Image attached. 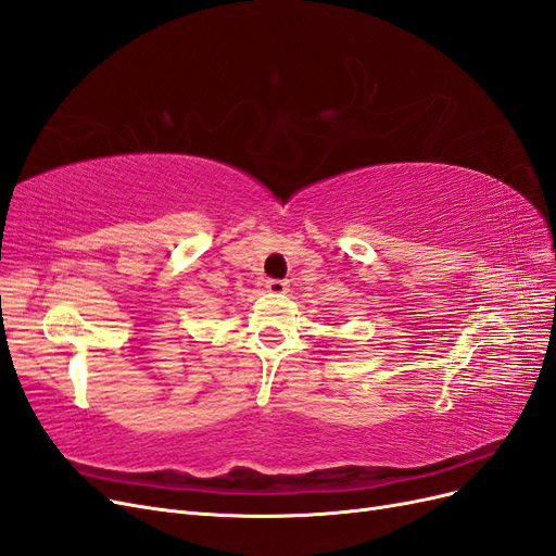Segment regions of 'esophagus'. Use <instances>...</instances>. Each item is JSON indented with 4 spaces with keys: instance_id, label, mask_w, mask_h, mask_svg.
Returning a JSON list of instances; mask_svg holds the SVG:
<instances>
[{
    "instance_id": "obj_1",
    "label": "esophagus",
    "mask_w": 556,
    "mask_h": 556,
    "mask_svg": "<svg viewBox=\"0 0 556 556\" xmlns=\"http://www.w3.org/2000/svg\"><path fill=\"white\" fill-rule=\"evenodd\" d=\"M265 289L270 291V293H275V295H283L286 291H289V283L281 281V279H267L265 281Z\"/></svg>"
}]
</instances>
